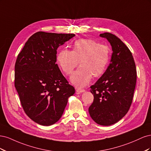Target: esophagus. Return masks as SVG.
Returning <instances> with one entry per match:
<instances>
[{
    "label": "esophagus",
    "instance_id": "1",
    "mask_svg": "<svg viewBox=\"0 0 151 151\" xmlns=\"http://www.w3.org/2000/svg\"><path fill=\"white\" fill-rule=\"evenodd\" d=\"M84 92H85V90L84 89H79V88L76 89V93H77V94H80L81 93H84Z\"/></svg>",
    "mask_w": 151,
    "mask_h": 151
}]
</instances>
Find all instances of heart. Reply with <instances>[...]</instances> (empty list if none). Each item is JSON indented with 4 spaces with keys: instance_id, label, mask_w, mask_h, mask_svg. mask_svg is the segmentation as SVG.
<instances>
[{
    "instance_id": "1",
    "label": "heart",
    "mask_w": 151,
    "mask_h": 151,
    "mask_svg": "<svg viewBox=\"0 0 151 151\" xmlns=\"http://www.w3.org/2000/svg\"><path fill=\"white\" fill-rule=\"evenodd\" d=\"M109 59V50L106 45L90 39H79L72 51L62 50L57 55L58 65L66 75H70L79 63L80 67L70 77L71 83L83 88L93 77L104 72Z\"/></svg>"
}]
</instances>
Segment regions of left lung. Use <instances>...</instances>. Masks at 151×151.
I'll return each mask as SVG.
<instances>
[{
	"label": "left lung",
	"mask_w": 151,
	"mask_h": 151,
	"mask_svg": "<svg viewBox=\"0 0 151 151\" xmlns=\"http://www.w3.org/2000/svg\"><path fill=\"white\" fill-rule=\"evenodd\" d=\"M112 48L110 63L91 92L94 101L89 108L91 118L99 125L109 126L124 116L133 100L137 81L135 63L130 50L117 36L100 34Z\"/></svg>",
	"instance_id": "left-lung-1"
}]
</instances>
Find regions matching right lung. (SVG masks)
<instances>
[{
  "label": "right lung",
  "mask_w": 151,
  "mask_h": 151,
  "mask_svg": "<svg viewBox=\"0 0 151 151\" xmlns=\"http://www.w3.org/2000/svg\"><path fill=\"white\" fill-rule=\"evenodd\" d=\"M74 36L37 32L16 59L15 88L24 112L40 125L49 126L58 122L68 98L75 93L56 63L57 48Z\"/></svg>",
  "instance_id": "right-lung-1"
}]
</instances>
